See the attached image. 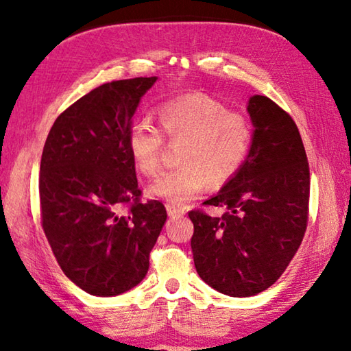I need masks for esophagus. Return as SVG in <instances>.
<instances>
[{"label": "esophagus", "mask_w": 351, "mask_h": 351, "mask_svg": "<svg viewBox=\"0 0 351 351\" xmlns=\"http://www.w3.org/2000/svg\"><path fill=\"white\" fill-rule=\"evenodd\" d=\"M167 213H169V217H181L186 212H184L182 207H176L173 204H167Z\"/></svg>", "instance_id": "1"}]
</instances>
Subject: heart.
<instances>
[{"label": "heart", "instance_id": "heart-1", "mask_svg": "<svg viewBox=\"0 0 351 351\" xmlns=\"http://www.w3.org/2000/svg\"><path fill=\"white\" fill-rule=\"evenodd\" d=\"M158 130L144 122L128 128L127 148L134 169L154 176L161 169L164 139L180 144V167L162 173L150 186L153 197L184 204L209 186L223 187L245 165L252 147V125L239 111L207 94H187L156 108Z\"/></svg>", "mask_w": 351, "mask_h": 351}]
</instances>
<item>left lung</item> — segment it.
Segmentation results:
<instances>
[{
  "instance_id": "8db88e82",
  "label": "left lung",
  "mask_w": 351,
  "mask_h": 351,
  "mask_svg": "<svg viewBox=\"0 0 351 351\" xmlns=\"http://www.w3.org/2000/svg\"><path fill=\"white\" fill-rule=\"evenodd\" d=\"M255 127L245 165L203 206L189 212L192 252L203 280L226 295L249 297L274 285L304 240L310 213V165L299 128L266 96L249 99Z\"/></svg>"
}]
</instances>
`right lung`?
I'll list each match as a JSON object with an SVG mask.
<instances>
[{
  "label": "right lung",
  "instance_id": "obj_1",
  "mask_svg": "<svg viewBox=\"0 0 351 351\" xmlns=\"http://www.w3.org/2000/svg\"><path fill=\"white\" fill-rule=\"evenodd\" d=\"M156 77L104 83L56 119L40 162L41 228L58 266L93 295L141 283L167 219L162 203H142L127 133Z\"/></svg>",
  "mask_w": 351,
  "mask_h": 351
}]
</instances>
